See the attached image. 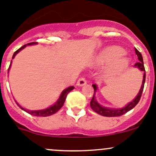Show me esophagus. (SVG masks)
Wrapping results in <instances>:
<instances>
[{"mask_svg": "<svg viewBox=\"0 0 156 156\" xmlns=\"http://www.w3.org/2000/svg\"><path fill=\"white\" fill-rule=\"evenodd\" d=\"M86 84H87V81L84 78H80L77 81V85L79 86V87H82V86L85 85Z\"/></svg>", "mask_w": 156, "mask_h": 156, "instance_id": "34e87169", "label": "esophagus"}]
</instances>
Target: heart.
Instances as JSON below:
<instances>
[{"label":"heart","mask_w":156,"mask_h":156,"mask_svg":"<svg viewBox=\"0 0 156 156\" xmlns=\"http://www.w3.org/2000/svg\"><path fill=\"white\" fill-rule=\"evenodd\" d=\"M125 50L119 47H109L105 49L100 53L97 58V64H110L109 70L112 72H117L122 70L127 66L129 59L124 56Z\"/></svg>","instance_id":"heart-1"}]
</instances>
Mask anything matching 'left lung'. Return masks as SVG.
<instances>
[{
  "label": "left lung",
  "mask_w": 156,
  "mask_h": 156,
  "mask_svg": "<svg viewBox=\"0 0 156 156\" xmlns=\"http://www.w3.org/2000/svg\"><path fill=\"white\" fill-rule=\"evenodd\" d=\"M135 52H136V54L137 55L138 59H139V62H136L134 65V67L138 68L140 71L144 72V79H143L142 85H141L140 90L139 91V94H137L136 97L132 100L131 102L126 105V106H125L124 108H109L107 107H104V106H102L97 103V100L95 99V93L97 90V86L96 84H93V87L94 89V96L92 97V100L90 101V107L94 110L95 112L98 113L99 115H101L103 116H106V117H116V116H121L122 115L125 114L127 112L131 110L132 108H134L136 106V105L139 103L140 100V97L142 96L143 90H144V84H145V80H146V71L145 68H144V59H143V56L141 55V53L135 48Z\"/></svg>",
  "instance_id": "left-lung-1"
}]
</instances>
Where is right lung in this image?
I'll use <instances>...</instances> for the list:
<instances>
[{
	"instance_id": "add662e5",
	"label": "right lung",
	"mask_w": 156,
	"mask_h": 156,
	"mask_svg": "<svg viewBox=\"0 0 156 156\" xmlns=\"http://www.w3.org/2000/svg\"><path fill=\"white\" fill-rule=\"evenodd\" d=\"M35 44H37V42H32V43H29V44H28L23 45V47H21V48H20V49H18V50H17L16 51L15 53H13V55H12V59H13V58L15 57L17 53H18L20 51V50H22L23 48H26V47L27 46V45ZM11 62H12V60H11ZM11 62H10V67H9V69H8V72H9V69H10V68ZM74 88H75V87H74L73 86H71V87H69L68 88H66V89L64 90L62 92V94H61V95H60V97H59V98L58 99V100H57V101H56V103H55L54 105H53V106H50V107H49L48 108H45V109L34 110V111H31V110H28V109H26V108H24L23 107H22V106H20V105L19 104V103H17L16 101V103L17 106H20V108H21V109L24 110L25 112H28V113H29V114L31 115L40 116V117H47V116L52 115H53V114H54V113H56V112H58L59 109H60L61 108H62V106H63L64 103H65V100H66V98L67 94H68L71 90H73Z\"/></svg>"
}]
</instances>
